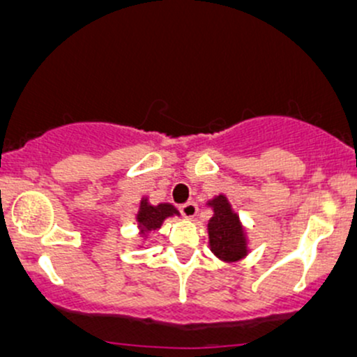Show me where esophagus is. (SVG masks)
Masks as SVG:
<instances>
[{
	"mask_svg": "<svg viewBox=\"0 0 357 357\" xmlns=\"http://www.w3.org/2000/svg\"><path fill=\"white\" fill-rule=\"evenodd\" d=\"M183 213V216H186V218H195L196 213H198V204H196L195 202H188L181 204V208H179Z\"/></svg>",
	"mask_w": 357,
	"mask_h": 357,
	"instance_id": "34e87169",
	"label": "esophagus"
}]
</instances>
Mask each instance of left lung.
I'll return each instance as SVG.
<instances>
[{"label": "left lung", "instance_id": "1", "mask_svg": "<svg viewBox=\"0 0 357 357\" xmlns=\"http://www.w3.org/2000/svg\"><path fill=\"white\" fill-rule=\"evenodd\" d=\"M208 206L213 208V216L208 221L211 252L220 260L228 261V264L247 257V236H245L238 215L233 211L227 196H215L211 202H208Z\"/></svg>", "mask_w": 357, "mask_h": 357}]
</instances>
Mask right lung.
Segmentation results:
<instances>
[{
	"mask_svg": "<svg viewBox=\"0 0 357 357\" xmlns=\"http://www.w3.org/2000/svg\"><path fill=\"white\" fill-rule=\"evenodd\" d=\"M174 215L179 216V211L176 210L173 204L161 203L158 204V206H153V204H149V202H147V198H142L141 206H139V211L136 216L141 235H147V233L159 230L162 221Z\"/></svg>",
	"mask_w": 357,
	"mask_h": 357,
	"instance_id": "obj_1",
	"label": "right lung"
}]
</instances>
